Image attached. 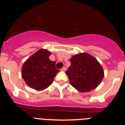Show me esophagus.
<instances>
[{"instance_id": "obj_1", "label": "esophagus", "mask_w": 125, "mask_h": 125, "mask_svg": "<svg viewBox=\"0 0 125 125\" xmlns=\"http://www.w3.org/2000/svg\"><path fill=\"white\" fill-rule=\"evenodd\" d=\"M61 70L62 71H65L66 70V67H63V68H62V69H61Z\"/></svg>"}]
</instances>
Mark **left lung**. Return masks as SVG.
Returning <instances> with one entry per match:
<instances>
[{
	"mask_svg": "<svg viewBox=\"0 0 125 125\" xmlns=\"http://www.w3.org/2000/svg\"><path fill=\"white\" fill-rule=\"evenodd\" d=\"M70 62L71 66L66 74L75 89L81 92H88L100 84L104 72L94 57L86 53H80L73 56Z\"/></svg>",
	"mask_w": 125,
	"mask_h": 125,
	"instance_id": "8db88e82",
	"label": "left lung"
}]
</instances>
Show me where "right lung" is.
<instances>
[{
	"label": "right lung",
	"mask_w": 125,
	"mask_h": 125,
	"mask_svg": "<svg viewBox=\"0 0 125 125\" xmlns=\"http://www.w3.org/2000/svg\"><path fill=\"white\" fill-rule=\"evenodd\" d=\"M51 54L46 49H40L24 62L22 77L29 86L41 91L52 83L59 71L56 68V62L49 59Z\"/></svg>",
	"instance_id": "1"
}]
</instances>
